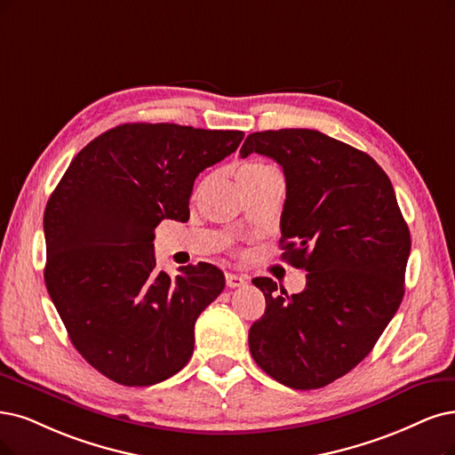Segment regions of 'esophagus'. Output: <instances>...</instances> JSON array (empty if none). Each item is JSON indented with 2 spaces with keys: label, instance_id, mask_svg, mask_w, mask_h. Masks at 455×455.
<instances>
[{
  "label": "esophagus",
  "instance_id": "1",
  "mask_svg": "<svg viewBox=\"0 0 455 455\" xmlns=\"http://www.w3.org/2000/svg\"><path fill=\"white\" fill-rule=\"evenodd\" d=\"M225 281H227L228 289H238V287H243V284L247 283V277L240 275V274H227Z\"/></svg>",
  "mask_w": 455,
  "mask_h": 455
}]
</instances>
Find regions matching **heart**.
<instances>
[{"instance_id":"obj_1","label":"heart","mask_w":455,"mask_h":455,"mask_svg":"<svg viewBox=\"0 0 455 455\" xmlns=\"http://www.w3.org/2000/svg\"><path fill=\"white\" fill-rule=\"evenodd\" d=\"M270 172H274V168L267 166L266 163H262V161H249V163H245L240 168L238 180L240 181H253V180H259V178L270 174Z\"/></svg>"}]
</instances>
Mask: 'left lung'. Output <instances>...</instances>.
<instances>
[{"label": "left lung", "instance_id": "1", "mask_svg": "<svg viewBox=\"0 0 455 455\" xmlns=\"http://www.w3.org/2000/svg\"><path fill=\"white\" fill-rule=\"evenodd\" d=\"M283 166L281 255L307 272L287 294L255 277L266 311L249 330L251 356L294 390L347 375L371 352L405 294L411 232L390 178L373 157L313 129L253 132L240 156Z\"/></svg>", "mask_w": 455, "mask_h": 455}]
</instances>
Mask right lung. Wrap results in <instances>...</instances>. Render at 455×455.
<instances>
[{"instance_id":"obj_1","label":"right lung","mask_w":455,"mask_h":455,"mask_svg":"<svg viewBox=\"0 0 455 455\" xmlns=\"http://www.w3.org/2000/svg\"><path fill=\"white\" fill-rule=\"evenodd\" d=\"M242 131L124 124L71 161L44 210L50 298L82 358L124 386L176 375L198 315L223 292L217 266L156 270L163 219L185 223L196 176L234 154Z\"/></svg>"}]
</instances>
